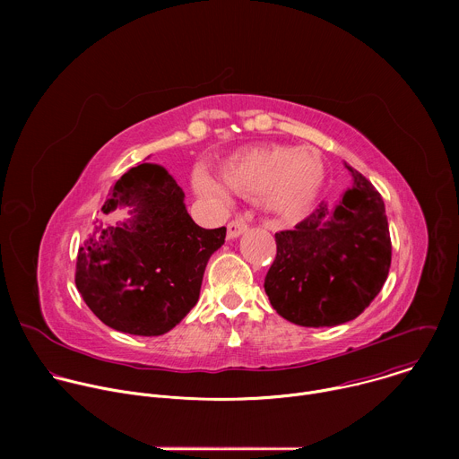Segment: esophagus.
<instances>
[{"instance_id": "esophagus-1", "label": "esophagus", "mask_w": 459, "mask_h": 459, "mask_svg": "<svg viewBox=\"0 0 459 459\" xmlns=\"http://www.w3.org/2000/svg\"><path fill=\"white\" fill-rule=\"evenodd\" d=\"M245 230H247L245 220H243V218H236V220H232V221L227 225V238H229V239L239 238Z\"/></svg>"}]
</instances>
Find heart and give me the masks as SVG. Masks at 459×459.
Returning <instances> with one entry per match:
<instances>
[{
  "label": "heart",
  "mask_w": 459,
  "mask_h": 459,
  "mask_svg": "<svg viewBox=\"0 0 459 459\" xmlns=\"http://www.w3.org/2000/svg\"><path fill=\"white\" fill-rule=\"evenodd\" d=\"M220 176L230 190L247 198L261 195L264 207L280 220L303 218L314 205L325 179L321 152L312 145H261L236 151L220 165ZM194 188L207 198L225 200L220 179L198 170Z\"/></svg>",
  "instance_id": "1"
}]
</instances>
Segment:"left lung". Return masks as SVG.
I'll return each instance as SVG.
<instances>
[{
	"label": "left lung",
	"mask_w": 459,
	"mask_h": 459,
	"mask_svg": "<svg viewBox=\"0 0 459 459\" xmlns=\"http://www.w3.org/2000/svg\"><path fill=\"white\" fill-rule=\"evenodd\" d=\"M352 186L325 202L292 230L276 234V259L265 278L274 310L301 326H334L358 317L379 294L392 245L385 204L352 167Z\"/></svg>",
	"instance_id": "1"
}]
</instances>
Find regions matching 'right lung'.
<instances>
[{
    "instance_id": "add662e5",
    "label": "right lung",
    "mask_w": 459,
    "mask_h": 459,
    "mask_svg": "<svg viewBox=\"0 0 459 459\" xmlns=\"http://www.w3.org/2000/svg\"><path fill=\"white\" fill-rule=\"evenodd\" d=\"M183 200L176 179L154 163L133 167L110 188L101 212L130 207L133 218L100 221L76 264L83 301L110 329L161 336L198 303L209 257L227 229L195 225Z\"/></svg>"
}]
</instances>
